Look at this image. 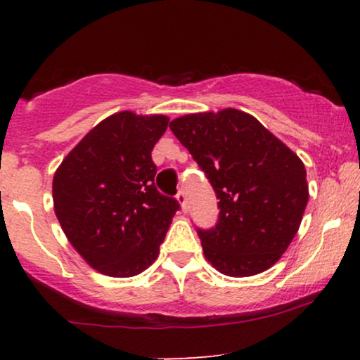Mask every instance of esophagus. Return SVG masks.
I'll return each mask as SVG.
<instances>
[{"mask_svg":"<svg viewBox=\"0 0 360 360\" xmlns=\"http://www.w3.org/2000/svg\"><path fill=\"white\" fill-rule=\"evenodd\" d=\"M176 200H177V203L181 205V210H183L184 213L188 212V208H189V206H188V198H186V193L183 191V189H181V191L176 194Z\"/></svg>","mask_w":360,"mask_h":360,"instance_id":"obj_1","label":"esophagus"}]
</instances>
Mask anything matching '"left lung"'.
Listing matches in <instances>:
<instances>
[{
  "instance_id": "1",
  "label": "left lung",
  "mask_w": 360,
  "mask_h": 360,
  "mask_svg": "<svg viewBox=\"0 0 360 360\" xmlns=\"http://www.w3.org/2000/svg\"><path fill=\"white\" fill-rule=\"evenodd\" d=\"M169 128L220 200L217 225L198 229L206 260L232 278L274 266L298 232L308 203L300 157L257 118L235 108L184 115Z\"/></svg>"
}]
</instances>
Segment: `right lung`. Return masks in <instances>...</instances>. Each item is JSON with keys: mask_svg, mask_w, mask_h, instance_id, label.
Listing matches in <instances>:
<instances>
[{"mask_svg": "<svg viewBox=\"0 0 360 360\" xmlns=\"http://www.w3.org/2000/svg\"><path fill=\"white\" fill-rule=\"evenodd\" d=\"M167 123L164 115H111L53 174L57 220L74 249L101 274L131 278L146 271L179 210L154 184L150 154Z\"/></svg>", "mask_w": 360, "mask_h": 360, "instance_id": "obj_1", "label": "right lung"}]
</instances>
